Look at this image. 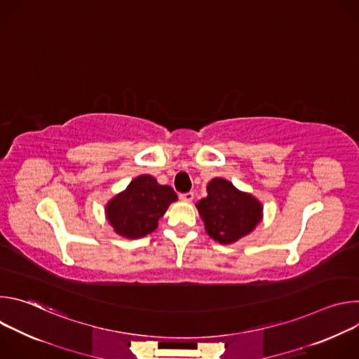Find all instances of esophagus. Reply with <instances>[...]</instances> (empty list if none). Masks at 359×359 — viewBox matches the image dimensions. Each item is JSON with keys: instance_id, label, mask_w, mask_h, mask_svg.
<instances>
[{"instance_id": "esophagus-1", "label": "esophagus", "mask_w": 359, "mask_h": 359, "mask_svg": "<svg viewBox=\"0 0 359 359\" xmlns=\"http://www.w3.org/2000/svg\"><path fill=\"white\" fill-rule=\"evenodd\" d=\"M179 197H180V200H183V201H191V200L194 198V193H193V191L182 193Z\"/></svg>"}]
</instances>
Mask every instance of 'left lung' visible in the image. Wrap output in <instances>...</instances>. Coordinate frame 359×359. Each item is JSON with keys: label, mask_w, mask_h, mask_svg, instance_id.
Returning a JSON list of instances; mask_svg holds the SVG:
<instances>
[{"label": "left lung", "mask_w": 359, "mask_h": 359, "mask_svg": "<svg viewBox=\"0 0 359 359\" xmlns=\"http://www.w3.org/2000/svg\"><path fill=\"white\" fill-rule=\"evenodd\" d=\"M196 206L208 234L222 244H231L250 234L263 219L262 203L222 177L210 180L208 197Z\"/></svg>", "instance_id": "obj_1"}]
</instances>
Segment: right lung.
<instances>
[{"mask_svg":"<svg viewBox=\"0 0 359 359\" xmlns=\"http://www.w3.org/2000/svg\"><path fill=\"white\" fill-rule=\"evenodd\" d=\"M176 200L177 194L170 186H162L153 176L142 175L109 200L105 213L115 233L126 238H140L156 230L159 219Z\"/></svg>","mask_w":359,"mask_h":359,"instance_id":"right-lung-1","label":"right lung"}]
</instances>
